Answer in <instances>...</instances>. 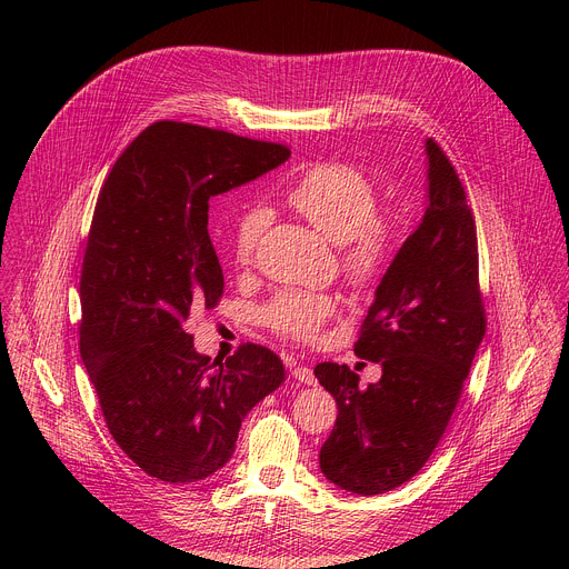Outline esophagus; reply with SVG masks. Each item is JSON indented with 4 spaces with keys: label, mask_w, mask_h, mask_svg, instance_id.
<instances>
[{
    "label": "esophagus",
    "mask_w": 569,
    "mask_h": 569,
    "mask_svg": "<svg viewBox=\"0 0 569 569\" xmlns=\"http://www.w3.org/2000/svg\"><path fill=\"white\" fill-rule=\"evenodd\" d=\"M290 373H292L295 380H299V382H303V385H312V382H315V373H312V369L306 367V365L295 367Z\"/></svg>",
    "instance_id": "34e87169"
}]
</instances>
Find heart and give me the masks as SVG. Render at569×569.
I'll return each instance as SVG.
<instances>
[{
    "mask_svg": "<svg viewBox=\"0 0 569 569\" xmlns=\"http://www.w3.org/2000/svg\"><path fill=\"white\" fill-rule=\"evenodd\" d=\"M286 200L317 231L340 242V261L353 283H373L385 272L396 229L389 218L378 213V187L362 169L347 161H319L288 187ZM268 224L266 207H252L238 216L231 229V250L240 266L252 263ZM336 308L333 295L288 288L261 308V319L281 338L312 342Z\"/></svg>",
    "mask_w": 569,
    "mask_h": 569,
    "instance_id": "b5f03b06",
    "label": "heart"
}]
</instances>
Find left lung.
I'll return each instance as SVG.
<instances>
[{
	"instance_id": "left-lung-1",
	"label": "left lung",
	"mask_w": 569,
	"mask_h": 569,
	"mask_svg": "<svg viewBox=\"0 0 569 569\" xmlns=\"http://www.w3.org/2000/svg\"><path fill=\"white\" fill-rule=\"evenodd\" d=\"M426 152V216L376 288L356 342L358 358L382 367L380 380L358 387L347 365L315 367L338 402L319 468L358 496L387 493L426 466L486 333L472 209L441 146L428 139Z\"/></svg>"
}]
</instances>
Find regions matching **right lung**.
Instances as JSON below:
<instances>
[{"label":"right lung","mask_w":569,"mask_h":569,"mask_svg":"<svg viewBox=\"0 0 569 569\" xmlns=\"http://www.w3.org/2000/svg\"><path fill=\"white\" fill-rule=\"evenodd\" d=\"M288 157L283 143L154 121L101 187L80 272V358L110 435L150 477L213 475L242 419L286 378L281 358L252 342L211 362L184 321L224 288L209 200Z\"/></svg>","instance_id":"obj_1"}]
</instances>
